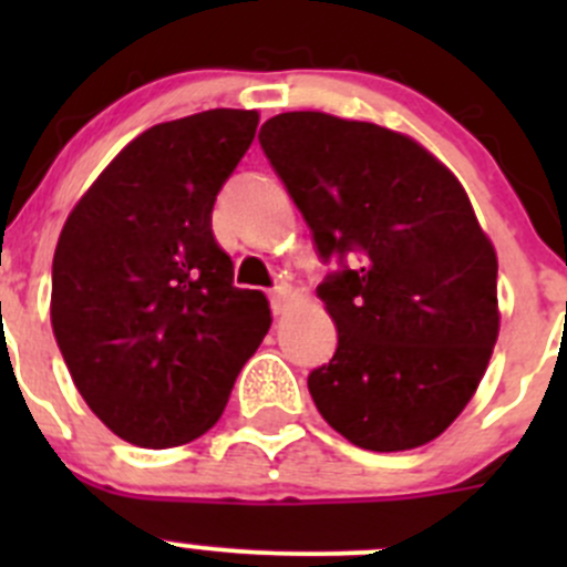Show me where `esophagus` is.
<instances>
[{
  "mask_svg": "<svg viewBox=\"0 0 567 567\" xmlns=\"http://www.w3.org/2000/svg\"><path fill=\"white\" fill-rule=\"evenodd\" d=\"M290 299H293V288L290 285H277V288L271 290V310L274 316H285L290 307Z\"/></svg>",
  "mask_w": 567,
  "mask_h": 567,
  "instance_id": "1",
  "label": "esophagus"
}]
</instances>
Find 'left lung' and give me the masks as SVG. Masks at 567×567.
I'll list each match as a JSON object with an SVG mask.
<instances>
[{"label":"left lung","mask_w":567,"mask_h":567,"mask_svg":"<svg viewBox=\"0 0 567 567\" xmlns=\"http://www.w3.org/2000/svg\"><path fill=\"white\" fill-rule=\"evenodd\" d=\"M260 147L305 216L337 351L307 379L320 416L351 444H427L466 409L488 368L496 251L439 158L398 131L323 112L266 120Z\"/></svg>","instance_id":"8db88e82"}]
</instances>
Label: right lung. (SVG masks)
<instances>
[{
	"label": "right lung",
	"mask_w": 567,
	"mask_h": 567,
	"mask_svg": "<svg viewBox=\"0 0 567 567\" xmlns=\"http://www.w3.org/2000/svg\"><path fill=\"white\" fill-rule=\"evenodd\" d=\"M257 112L210 109L136 136L87 188L51 266V326L112 433L164 450L203 436L271 326L210 230Z\"/></svg>",
	"instance_id": "right-lung-1"
}]
</instances>
